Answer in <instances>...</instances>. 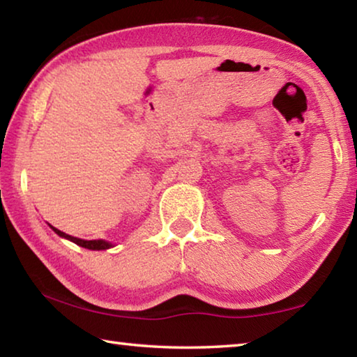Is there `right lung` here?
Here are the masks:
<instances>
[{
	"instance_id": "obj_1",
	"label": "right lung",
	"mask_w": 357,
	"mask_h": 357,
	"mask_svg": "<svg viewBox=\"0 0 357 357\" xmlns=\"http://www.w3.org/2000/svg\"><path fill=\"white\" fill-rule=\"evenodd\" d=\"M50 227H52V225H50ZM52 228H53V231H55L56 234H59V236H61V238L69 239V241H72V243H75L77 245L84 247V249H89V250H105V249H110V247H112V244L107 243V241H102V239H96V241L78 239V238L70 236V234H66V233H63V231H59V229L55 228V227H52Z\"/></svg>"
}]
</instances>
